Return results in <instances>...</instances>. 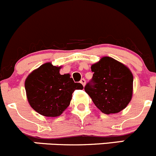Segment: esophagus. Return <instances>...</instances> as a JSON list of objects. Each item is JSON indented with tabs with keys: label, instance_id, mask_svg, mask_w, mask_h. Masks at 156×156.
Returning a JSON list of instances; mask_svg holds the SVG:
<instances>
[{
	"label": "esophagus",
	"instance_id": "esophagus-1",
	"mask_svg": "<svg viewBox=\"0 0 156 156\" xmlns=\"http://www.w3.org/2000/svg\"><path fill=\"white\" fill-rule=\"evenodd\" d=\"M80 83H81V84H82L83 86H84V85H85V83H86L85 79H84V78H81V81H80Z\"/></svg>",
	"mask_w": 156,
	"mask_h": 156
}]
</instances>
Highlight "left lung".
<instances>
[{
    "label": "left lung",
    "instance_id": "obj_1",
    "mask_svg": "<svg viewBox=\"0 0 156 156\" xmlns=\"http://www.w3.org/2000/svg\"><path fill=\"white\" fill-rule=\"evenodd\" d=\"M93 77L84 90L105 114L116 113L131 101L133 77L126 66L110 57H104L91 66Z\"/></svg>",
    "mask_w": 156,
    "mask_h": 156
}]
</instances>
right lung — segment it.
I'll return each mask as SVG.
<instances>
[{"label": "right lung", "mask_w": 156, "mask_h": 156, "mask_svg": "<svg viewBox=\"0 0 156 156\" xmlns=\"http://www.w3.org/2000/svg\"><path fill=\"white\" fill-rule=\"evenodd\" d=\"M60 67L46 63L29 75L25 81L27 99L33 110L45 116H58L69 107L75 89H83Z\"/></svg>", "instance_id": "right-lung-1"}]
</instances>
